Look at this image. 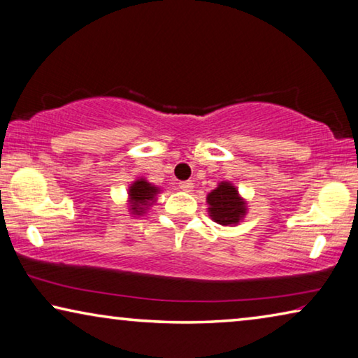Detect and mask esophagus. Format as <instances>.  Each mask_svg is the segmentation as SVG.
Instances as JSON below:
<instances>
[{"label":"esophagus","mask_w":358,"mask_h":358,"mask_svg":"<svg viewBox=\"0 0 358 358\" xmlns=\"http://www.w3.org/2000/svg\"><path fill=\"white\" fill-rule=\"evenodd\" d=\"M179 187L184 192H190L192 187H194V182H192V180H182V182L179 184Z\"/></svg>","instance_id":"esophagus-1"}]
</instances>
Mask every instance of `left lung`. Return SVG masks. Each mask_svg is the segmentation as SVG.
Instances as JSON below:
<instances>
[{
	"label": "left lung",
	"instance_id": "8db88e82",
	"mask_svg": "<svg viewBox=\"0 0 358 358\" xmlns=\"http://www.w3.org/2000/svg\"><path fill=\"white\" fill-rule=\"evenodd\" d=\"M206 201L210 205V216L217 224H236L245 215V201L239 196V192L229 182H221L208 194Z\"/></svg>",
	"mask_w": 358,
	"mask_h": 358
}]
</instances>
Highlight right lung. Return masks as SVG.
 I'll list each match as a JSON object with an SVG mask.
<instances>
[{
  "instance_id": "1",
  "label": "right lung",
  "mask_w": 358,
  "mask_h": 358,
  "mask_svg": "<svg viewBox=\"0 0 358 358\" xmlns=\"http://www.w3.org/2000/svg\"><path fill=\"white\" fill-rule=\"evenodd\" d=\"M158 189L152 185L147 180L138 179L129 187V196H131V210L134 215H142L143 210L148 205H152L150 201H153L155 195H157Z\"/></svg>"
}]
</instances>
